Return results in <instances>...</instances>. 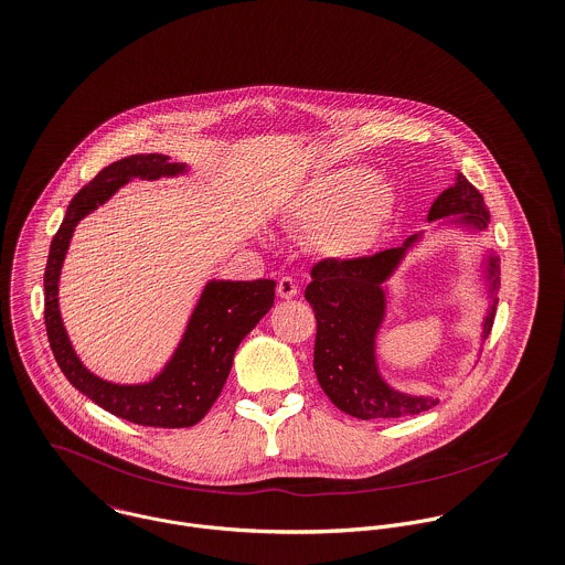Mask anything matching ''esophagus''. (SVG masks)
Here are the masks:
<instances>
[{"instance_id": "34e87169", "label": "esophagus", "mask_w": 565, "mask_h": 565, "mask_svg": "<svg viewBox=\"0 0 565 565\" xmlns=\"http://www.w3.org/2000/svg\"><path fill=\"white\" fill-rule=\"evenodd\" d=\"M297 292H299V284L292 277H281L277 281V295L281 299H292V297H297Z\"/></svg>"}]
</instances>
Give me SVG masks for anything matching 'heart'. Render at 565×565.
Returning <instances> with one entry per match:
<instances>
[{
    "mask_svg": "<svg viewBox=\"0 0 565 565\" xmlns=\"http://www.w3.org/2000/svg\"><path fill=\"white\" fill-rule=\"evenodd\" d=\"M397 210V188L366 168H342L312 179L292 201L290 214L312 228L315 246L334 259L371 250Z\"/></svg>",
    "mask_w": 565,
    "mask_h": 565,
    "instance_id": "1",
    "label": "heart"
}]
</instances>
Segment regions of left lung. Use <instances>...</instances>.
<instances>
[{
  "instance_id": "obj_1",
  "label": "left lung",
  "mask_w": 565,
  "mask_h": 565,
  "mask_svg": "<svg viewBox=\"0 0 565 565\" xmlns=\"http://www.w3.org/2000/svg\"><path fill=\"white\" fill-rule=\"evenodd\" d=\"M448 215L455 218L448 220ZM441 218L473 231L489 226V210L482 194L460 172H456L454 185L437 196L428 212V223ZM419 239L422 233H415L397 248L344 262L323 259L312 268L306 299L317 317L315 373L332 404L351 417L397 419L439 404V397L404 393L391 386L380 373L375 353V340L388 306L384 284ZM484 279L489 308L482 319V342L491 332L498 306L500 264L493 253L484 257Z\"/></svg>"
}]
</instances>
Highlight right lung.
I'll return each instance as SVG.
<instances>
[{
    "mask_svg": "<svg viewBox=\"0 0 565 565\" xmlns=\"http://www.w3.org/2000/svg\"><path fill=\"white\" fill-rule=\"evenodd\" d=\"M185 163L166 154H130L96 174L70 203L45 266V330L65 377L83 395L115 417L152 428H190L199 424L225 386L235 349L275 303V281L210 279L188 321L183 339L163 371L143 384H115L94 375L76 355L58 310L61 268L76 225L105 205L132 179L157 181L185 174Z\"/></svg>",
    "mask_w": 565,
    "mask_h": 565,
    "instance_id": "right-lung-1",
    "label": "right lung"
}]
</instances>
